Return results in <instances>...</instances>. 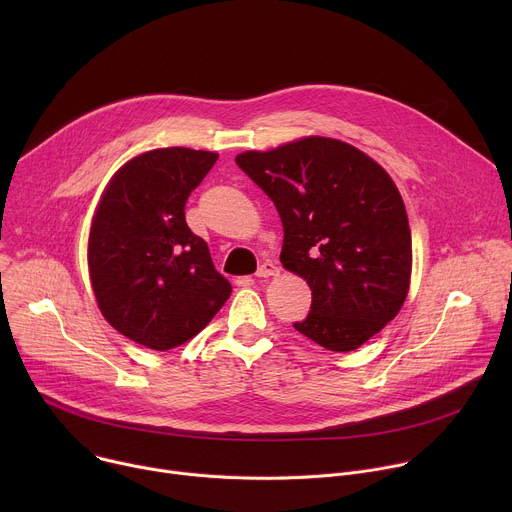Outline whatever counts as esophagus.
<instances>
[{
    "mask_svg": "<svg viewBox=\"0 0 512 512\" xmlns=\"http://www.w3.org/2000/svg\"><path fill=\"white\" fill-rule=\"evenodd\" d=\"M279 273V267L275 265V263H271V261H265V263H261L259 265V269H257V277H261V279H267V277H275Z\"/></svg>",
    "mask_w": 512,
    "mask_h": 512,
    "instance_id": "esophagus-1",
    "label": "esophagus"
}]
</instances>
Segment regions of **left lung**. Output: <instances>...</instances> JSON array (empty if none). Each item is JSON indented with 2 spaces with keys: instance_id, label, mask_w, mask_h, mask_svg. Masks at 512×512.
<instances>
[{
  "instance_id": "1",
  "label": "left lung",
  "mask_w": 512,
  "mask_h": 512,
  "mask_svg": "<svg viewBox=\"0 0 512 512\" xmlns=\"http://www.w3.org/2000/svg\"><path fill=\"white\" fill-rule=\"evenodd\" d=\"M235 162L279 212L281 265L312 289L310 314L294 328L334 352L383 330L411 277V231L391 176L350 143L318 135Z\"/></svg>"
}]
</instances>
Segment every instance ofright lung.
Listing matches in <instances>:
<instances>
[{
    "label": "right lung",
    "instance_id": "right-lung-1",
    "mask_svg": "<svg viewBox=\"0 0 512 512\" xmlns=\"http://www.w3.org/2000/svg\"><path fill=\"white\" fill-rule=\"evenodd\" d=\"M218 154L162 148L129 160L93 216L89 273L105 320L154 350L194 338L223 308L231 283L184 216Z\"/></svg>",
    "mask_w": 512,
    "mask_h": 512
}]
</instances>
